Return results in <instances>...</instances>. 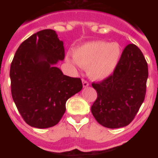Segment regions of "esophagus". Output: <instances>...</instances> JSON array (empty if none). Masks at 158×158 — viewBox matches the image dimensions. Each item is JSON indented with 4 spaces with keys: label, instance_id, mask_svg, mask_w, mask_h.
I'll return each instance as SVG.
<instances>
[{
    "label": "esophagus",
    "instance_id": "esophagus-1",
    "mask_svg": "<svg viewBox=\"0 0 158 158\" xmlns=\"http://www.w3.org/2000/svg\"><path fill=\"white\" fill-rule=\"evenodd\" d=\"M82 84H83V87L84 88H86V87H88V86L89 85V83L88 81H86L85 80H82Z\"/></svg>",
    "mask_w": 158,
    "mask_h": 158
}]
</instances>
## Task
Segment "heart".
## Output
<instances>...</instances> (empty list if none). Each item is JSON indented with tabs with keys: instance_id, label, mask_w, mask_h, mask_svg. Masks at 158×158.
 Wrapping results in <instances>:
<instances>
[{
	"instance_id": "obj_1",
	"label": "heart",
	"mask_w": 158,
	"mask_h": 158,
	"mask_svg": "<svg viewBox=\"0 0 158 158\" xmlns=\"http://www.w3.org/2000/svg\"><path fill=\"white\" fill-rule=\"evenodd\" d=\"M122 55V49L117 43L90 42L75 49L73 59L67 57L73 65L87 68L88 75L94 80H104L113 74Z\"/></svg>"
}]
</instances>
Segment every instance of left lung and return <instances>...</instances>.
Segmentation results:
<instances>
[{
	"mask_svg": "<svg viewBox=\"0 0 158 158\" xmlns=\"http://www.w3.org/2000/svg\"><path fill=\"white\" fill-rule=\"evenodd\" d=\"M148 65L135 44L125 47L115 72L101 82L93 83L97 99L91 111L96 121L107 128L127 126L146 96Z\"/></svg>",
	"mask_w": 158,
	"mask_h": 158,
	"instance_id": "obj_1",
	"label": "left lung"
}]
</instances>
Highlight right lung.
Wrapping results in <instances>:
<instances>
[{"label":"right lung","instance_id":"1","mask_svg":"<svg viewBox=\"0 0 158 158\" xmlns=\"http://www.w3.org/2000/svg\"><path fill=\"white\" fill-rule=\"evenodd\" d=\"M65 58L63 42L51 29L40 31L17 49L10 67L13 101L32 127L55 126L65 111V103L82 89L80 78L64 75L56 66Z\"/></svg>","mask_w":158,"mask_h":158}]
</instances>
